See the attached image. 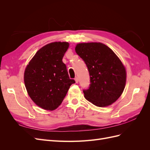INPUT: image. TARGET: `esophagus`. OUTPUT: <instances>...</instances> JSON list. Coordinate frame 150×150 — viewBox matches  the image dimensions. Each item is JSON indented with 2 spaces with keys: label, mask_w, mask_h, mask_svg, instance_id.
Masks as SVG:
<instances>
[{
  "label": "esophagus",
  "mask_w": 150,
  "mask_h": 150,
  "mask_svg": "<svg viewBox=\"0 0 150 150\" xmlns=\"http://www.w3.org/2000/svg\"><path fill=\"white\" fill-rule=\"evenodd\" d=\"M74 80H75V81H76V83H78V81H79V79H78V77H76V78H75Z\"/></svg>",
  "instance_id": "34e87169"
}]
</instances>
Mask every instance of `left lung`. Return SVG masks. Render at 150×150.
<instances>
[{
    "label": "left lung",
    "mask_w": 150,
    "mask_h": 150,
    "mask_svg": "<svg viewBox=\"0 0 150 150\" xmlns=\"http://www.w3.org/2000/svg\"><path fill=\"white\" fill-rule=\"evenodd\" d=\"M76 52L85 62L89 72V88L84 98L98 107L110 106L123 92L126 81L125 67L106 45L101 42L79 43Z\"/></svg>",
    "instance_id": "8db88e82"
}]
</instances>
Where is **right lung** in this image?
Instances as JSON below:
<instances>
[{"label":"right lung","mask_w":150,"mask_h":150,"mask_svg":"<svg viewBox=\"0 0 150 150\" xmlns=\"http://www.w3.org/2000/svg\"><path fill=\"white\" fill-rule=\"evenodd\" d=\"M69 46L54 42L40 48L27 65L25 88L33 102L45 110L53 111L62 103L74 79H70L62 59Z\"/></svg>","instance_id":"1"}]
</instances>
